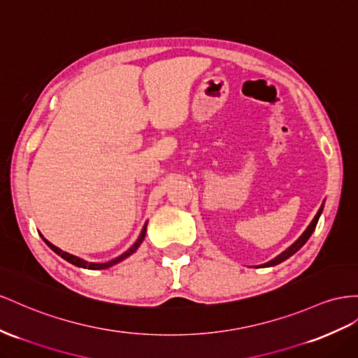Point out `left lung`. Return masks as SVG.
Listing matches in <instances>:
<instances>
[{
	"mask_svg": "<svg viewBox=\"0 0 358 358\" xmlns=\"http://www.w3.org/2000/svg\"><path fill=\"white\" fill-rule=\"evenodd\" d=\"M322 209H324V205L321 206V209H320V210H317V214L315 215V218H313L312 223L308 224V227L304 230V234H303L301 236H299L291 247L286 248L282 255H278V256H277V257H274L273 260H269V262H266V264H264V265H260V266H274V265H278V264H282L283 260H286V259L291 257L292 255H295L296 251L307 243V239L312 236L313 230H315V227H316V224H317V220H320V217H321V212H322Z\"/></svg>",
	"mask_w": 358,
	"mask_h": 358,
	"instance_id": "left-lung-1",
	"label": "left lung"
}]
</instances>
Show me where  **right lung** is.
<instances>
[{"label":"right lung","instance_id":"1","mask_svg":"<svg viewBox=\"0 0 358 358\" xmlns=\"http://www.w3.org/2000/svg\"><path fill=\"white\" fill-rule=\"evenodd\" d=\"M146 227H148V223L144 224V227H143V230H141V234H140L138 239L135 241L134 245H132L129 250L124 251V253H123V255H120L119 257H115V259L110 260V262H105V264H94V262H87V260H84V259H81V257H76V256H73V255H71V253H66V251H63V250H62V248H59V247H55L54 244H51L50 241L45 239L43 236H42V239L45 241L46 245L50 247V248L54 251V253H57V255H59V256H62L64 260H67V262L72 264V265H75V266L85 268V269H107V268H110V266H113V265H115V264L122 262L123 259L129 257L132 253H135V251H137V248H138V247H140V244L143 243L144 236H146Z\"/></svg>","mask_w":358,"mask_h":358}]
</instances>
